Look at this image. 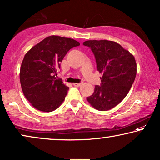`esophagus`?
Masks as SVG:
<instances>
[{
  "mask_svg": "<svg viewBox=\"0 0 160 160\" xmlns=\"http://www.w3.org/2000/svg\"><path fill=\"white\" fill-rule=\"evenodd\" d=\"M81 85H82V83H77V82L73 83V85L75 87H80Z\"/></svg>",
  "mask_w": 160,
  "mask_h": 160,
  "instance_id": "34e87169",
  "label": "esophagus"
}]
</instances>
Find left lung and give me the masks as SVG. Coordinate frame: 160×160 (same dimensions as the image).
I'll use <instances>...</instances> for the list:
<instances>
[{
	"label": "left lung",
	"instance_id": "8db88e82",
	"mask_svg": "<svg viewBox=\"0 0 160 160\" xmlns=\"http://www.w3.org/2000/svg\"><path fill=\"white\" fill-rule=\"evenodd\" d=\"M95 56L96 68L102 74L101 85L87 101L99 111H107L119 104L129 92L136 76L137 65L133 56L118 42L111 40H87Z\"/></svg>",
	"mask_w": 160,
	"mask_h": 160
}]
</instances>
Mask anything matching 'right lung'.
<instances>
[{"label":"right lung","instance_id":"add662e5","mask_svg":"<svg viewBox=\"0 0 160 160\" xmlns=\"http://www.w3.org/2000/svg\"><path fill=\"white\" fill-rule=\"evenodd\" d=\"M78 46L80 43L74 39L51 35L24 56L20 68V82L24 96L35 109L50 112L64 102L69 87L55 75L67 53Z\"/></svg>","mask_w":160,"mask_h":160}]
</instances>
